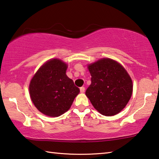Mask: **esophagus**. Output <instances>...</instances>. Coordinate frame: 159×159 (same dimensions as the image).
<instances>
[{
	"label": "esophagus",
	"mask_w": 159,
	"mask_h": 159,
	"mask_svg": "<svg viewBox=\"0 0 159 159\" xmlns=\"http://www.w3.org/2000/svg\"><path fill=\"white\" fill-rule=\"evenodd\" d=\"M80 92L84 93V91H85V88L84 87H80Z\"/></svg>",
	"instance_id": "esophagus-1"
}]
</instances>
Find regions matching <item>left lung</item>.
I'll return each instance as SVG.
<instances>
[{
	"mask_svg": "<svg viewBox=\"0 0 159 159\" xmlns=\"http://www.w3.org/2000/svg\"><path fill=\"white\" fill-rule=\"evenodd\" d=\"M88 68L91 84L85 93L94 108L105 116L120 112L133 92L132 80L126 70L110 58L98 60Z\"/></svg>",
	"mask_w": 159,
	"mask_h": 159,
	"instance_id": "1",
	"label": "left lung"
}]
</instances>
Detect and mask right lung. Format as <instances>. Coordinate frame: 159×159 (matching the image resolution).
<instances>
[{"label":"right lung","mask_w":159,"mask_h":159,"mask_svg":"<svg viewBox=\"0 0 159 159\" xmlns=\"http://www.w3.org/2000/svg\"><path fill=\"white\" fill-rule=\"evenodd\" d=\"M66 70L65 63L54 58L41 66L30 81V98L44 115L54 117L63 115L80 93V89L66 75Z\"/></svg>","instance_id":"obj_1"}]
</instances>
